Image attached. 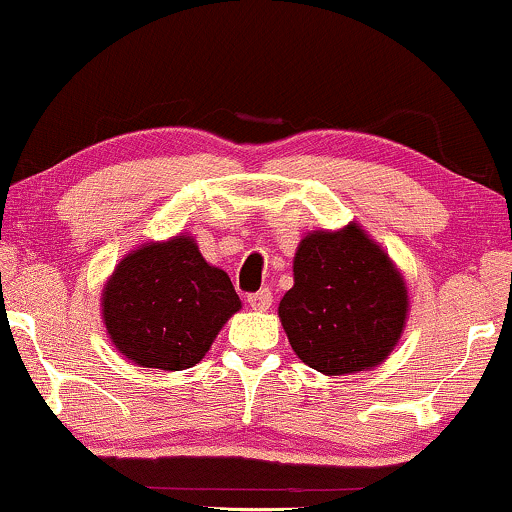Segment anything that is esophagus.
I'll return each mask as SVG.
<instances>
[{
  "mask_svg": "<svg viewBox=\"0 0 512 512\" xmlns=\"http://www.w3.org/2000/svg\"><path fill=\"white\" fill-rule=\"evenodd\" d=\"M247 303H249L251 307H254V310L265 312V310H270V305H272V293H270L268 289H261V291H256V293H249Z\"/></svg>",
  "mask_w": 512,
  "mask_h": 512,
  "instance_id": "obj_1",
  "label": "esophagus"
}]
</instances>
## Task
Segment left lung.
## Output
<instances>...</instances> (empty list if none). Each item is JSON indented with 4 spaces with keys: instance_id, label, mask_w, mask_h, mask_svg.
I'll use <instances>...</instances> for the list:
<instances>
[{
    "instance_id": "8db88e82",
    "label": "left lung",
    "mask_w": 512,
    "mask_h": 512,
    "mask_svg": "<svg viewBox=\"0 0 512 512\" xmlns=\"http://www.w3.org/2000/svg\"><path fill=\"white\" fill-rule=\"evenodd\" d=\"M279 319L300 361L324 375L373 368L396 347L408 291L389 256L359 226L310 233L293 258Z\"/></svg>"
}]
</instances>
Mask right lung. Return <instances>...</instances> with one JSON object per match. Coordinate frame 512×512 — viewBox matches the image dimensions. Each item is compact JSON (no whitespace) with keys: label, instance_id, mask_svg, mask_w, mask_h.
<instances>
[{"label":"right lung","instance_id":"1","mask_svg":"<svg viewBox=\"0 0 512 512\" xmlns=\"http://www.w3.org/2000/svg\"><path fill=\"white\" fill-rule=\"evenodd\" d=\"M240 307L230 277L209 265L186 235L125 256L102 296L104 324L118 352L160 370L202 361Z\"/></svg>","mask_w":512,"mask_h":512}]
</instances>
